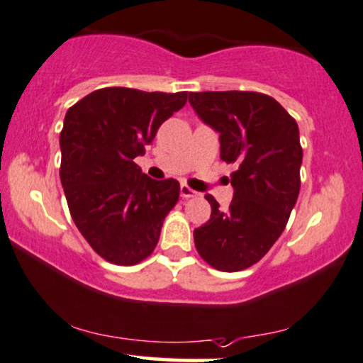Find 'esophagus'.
<instances>
[{
  "label": "esophagus",
  "mask_w": 363,
  "mask_h": 363,
  "mask_svg": "<svg viewBox=\"0 0 363 363\" xmlns=\"http://www.w3.org/2000/svg\"><path fill=\"white\" fill-rule=\"evenodd\" d=\"M196 196H198V193H196L194 189H191L189 186H187V184L181 186V198L191 199V198H196Z\"/></svg>",
  "instance_id": "34e87169"
}]
</instances>
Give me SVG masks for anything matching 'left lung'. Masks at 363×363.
Instances as JSON below:
<instances>
[{"mask_svg":"<svg viewBox=\"0 0 363 363\" xmlns=\"http://www.w3.org/2000/svg\"><path fill=\"white\" fill-rule=\"evenodd\" d=\"M189 103L220 133L221 160L235 165L230 208L206 194L211 216L194 230V245L211 267L238 272L270 250L298 201V123L276 99L252 91L189 93Z\"/></svg>","mask_w":363,"mask_h":363,"instance_id":"obj_1","label":"left lung"}]
</instances>
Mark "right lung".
Instances as JSON below:
<instances>
[{
	"label": "right lung",
	"instance_id": "add662e5",
	"mask_svg": "<svg viewBox=\"0 0 363 363\" xmlns=\"http://www.w3.org/2000/svg\"><path fill=\"white\" fill-rule=\"evenodd\" d=\"M187 93L103 87L69 108L60 132V182L77 230L93 250L118 265L147 259L179 199L176 179L155 181L135 157L181 110Z\"/></svg>",
	"mask_w": 363,
	"mask_h": 363
}]
</instances>
